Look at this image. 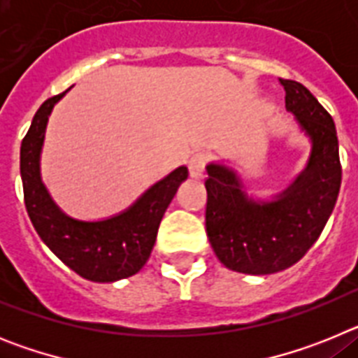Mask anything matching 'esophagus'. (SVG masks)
<instances>
[{
  "instance_id": "esophagus-1",
  "label": "esophagus",
  "mask_w": 358,
  "mask_h": 358,
  "mask_svg": "<svg viewBox=\"0 0 358 358\" xmlns=\"http://www.w3.org/2000/svg\"><path fill=\"white\" fill-rule=\"evenodd\" d=\"M208 156L206 154H202V152H197L192 156V159L188 161V170H189V177H194V179H199L204 173V166H206Z\"/></svg>"
}]
</instances>
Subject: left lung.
<instances>
[{"instance_id":"8db88e82","label":"left lung","mask_w":358,"mask_h":358,"mask_svg":"<svg viewBox=\"0 0 358 358\" xmlns=\"http://www.w3.org/2000/svg\"><path fill=\"white\" fill-rule=\"evenodd\" d=\"M285 90V109L310 141L305 169L271 199L248 194L226 161L206 164V233L224 267L251 276L292 267L306 255L334 211L341 188L339 140L331 116L305 85Z\"/></svg>"}]
</instances>
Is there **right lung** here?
Listing matches in <instances>:
<instances>
[{"label": "right lung", "instance_id": "add662e5", "mask_svg": "<svg viewBox=\"0 0 358 358\" xmlns=\"http://www.w3.org/2000/svg\"><path fill=\"white\" fill-rule=\"evenodd\" d=\"M69 90L48 98L37 109L21 143L24 206L37 235L62 264L84 280L113 283L134 276L147 264L161 218L177 188L188 179V169L177 166L145 189L131 206L110 217L82 220L62 211L43 182L41 154L50 115Z\"/></svg>", "mask_w": 358, "mask_h": 358}]
</instances>
